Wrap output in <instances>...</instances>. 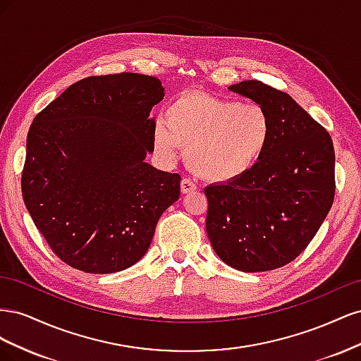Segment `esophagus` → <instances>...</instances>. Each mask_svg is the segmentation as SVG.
Segmentation results:
<instances>
[{"label": "esophagus", "instance_id": "1", "mask_svg": "<svg viewBox=\"0 0 361 361\" xmlns=\"http://www.w3.org/2000/svg\"><path fill=\"white\" fill-rule=\"evenodd\" d=\"M197 190V187L190 180V179H182L180 180V192L182 194H190Z\"/></svg>", "mask_w": 361, "mask_h": 361}]
</instances>
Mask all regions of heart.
Wrapping results in <instances>:
<instances>
[{"mask_svg":"<svg viewBox=\"0 0 361 361\" xmlns=\"http://www.w3.org/2000/svg\"><path fill=\"white\" fill-rule=\"evenodd\" d=\"M264 106L239 104L203 92H183L166 108L154 129L157 154L166 159L185 149L190 170L207 182L243 178L262 159L272 138Z\"/></svg>","mask_w":361,"mask_h":361,"instance_id":"obj_1","label":"heart"}]
</instances>
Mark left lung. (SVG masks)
Listing matches in <instances>:
<instances>
[{
    "label": "left lung",
    "mask_w": 361,
    "mask_h": 361,
    "mask_svg": "<svg viewBox=\"0 0 361 361\" xmlns=\"http://www.w3.org/2000/svg\"><path fill=\"white\" fill-rule=\"evenodd\" d=\"M228 90L264 106L274 130L255 169L204 188L206 232L228 267L271 271L302 253L331 209L333 141L285 92L256 80L232 84Z\"/></svg>",
    "instance_id": "8db88e82"
}]
</instances>
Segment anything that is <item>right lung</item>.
<instances>
[{
	"mask_svg": "<svg viewBox=\"0 0 361 361\" xmlns=\"http://www.w3.org/2000/svg\"><path fill=\"white\" fill-rule=\"evenodd\" d=\"M162 97L154 76H89L32 120L23 197L69 267L92 274L133 267L150 247L162 212L179 199V174L145 162L154 152L150 111Z\"/></svg>",
	"mask_w": 361,
	"mask_h": 361,
	"instance_id": "obj_1",
	"label": "right lung"
}]
</instances>
